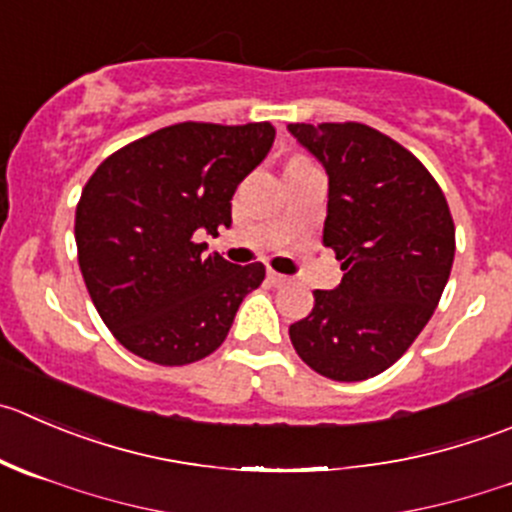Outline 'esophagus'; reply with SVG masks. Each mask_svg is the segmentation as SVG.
I'll return each instance as SVG.
<instances>
[{
	"label": "esophagus",
	"mask_w": 512,
	"mask_h": 512,
	"mask_svg": "<svg viewBox=\"0 0 512 512\" xmlns=\"http://www.w3.org/2000/svg\"><path fill=\"white\" fill-rule=\"evenodd\" d=\"M267 280H270V285L282 287V285H287V282H290V277L280 275V272H275V270H270V272H267Z\"/></svg>",
	"instance_id": "1"
}]
</instances>
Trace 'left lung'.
<instances>
[{"mask_svg": "<svg viewBox=\"0 0 512 512\" xmlns=\"http://www.w3.org/2000/svg\"><path fill=\"white\" fill-rule=\"evenodd\" d=\"M287 130L325 167L322 245L345 270L335 290L312 292V312L290 325V340L320 375L367 380L433 317L455 257L453 217L433 175L388 135L357 122Z\"/></svg>", "mask_w": 512, "mask_h": 512, "instance_id": "1", "label": "left lung"}]
</instances>
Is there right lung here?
Returning <instances> with one entry per match:
<instances>
[{
  "label": "right lung",
  "instance_id": "obj_1",
  "mask_svg": "<svg viewBox=\"0 0 512 512\" xmlns=\"http://www.w3.org/2000/svg\"><path fill=\"white\" fill-rule=\"evenodd\" d=\"M272 142L270 122H182L122 147L89 177L74 217L79 270L127 350L187 365L225 342L265 265L205 255L197 237L232 225V195Z\"/></svg>",
  "mask_w": 512,
  "mask_h": 512
}]
</instances>
